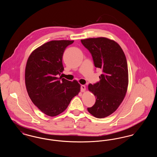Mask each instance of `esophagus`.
Returning <instances> with one entry per match:
<instances>
[{"label": "esophagus", "mask_w": 157, "mask_h": 157, "mask_svg": "<svg viewBox=\"0 0 157 157\" xmlns=\"http://www.w3.org/2000/svg\"><path fill=\"white\" fill-rule=\"evenodd\" d=\"M85 90H86L85 86L83 85H82L81 86V92H85Z\"/></svg>", "instance_id": "obj_1"}]
</instances>
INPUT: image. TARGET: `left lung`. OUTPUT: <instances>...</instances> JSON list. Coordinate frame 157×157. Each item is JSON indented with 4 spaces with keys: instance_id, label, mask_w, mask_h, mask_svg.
<instances>
[{
    "instance_id": "8db88e82",
    "label": "left lung",
    "mask_w": 157,
    "mask_h": 157,
    "mask_svg": "<svg viewBox=\"0 0 157 157\" xmlns=\"http://www.w3.org/2000/svg\"><path fill=\"white\" fill-rule=\"evenodd\" d=\"M81 41L91 53L95 67L103 72L99 82L88 85L97 99L87 109L96 118H105L117 109L125 97L128 85L127 59L120 45L113 40L101 37Z\"/></svg>"
}]
</instances>
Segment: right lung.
I'll list each match as a JSON object with an SVG mask.
<instances>
[{
	"mask_svg": "<svg viewBox=\"0 0 157 157\" xmlns=\"http://www.w3.org/2000/svg\"><path fill=\"white\" fill-rule=\"evenodd\" d=\"M74 40H52L30 54L25 68V85L32 102L46 115L55 117L63 112L78 95L80 84L58 75L64 70L62 56Z\"/></svg>",
	"mask_w": 157,
	"mask_h": 157,
	"instance_id": "1",
	"label": "right lung"
}]
</instances>
